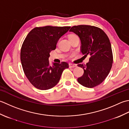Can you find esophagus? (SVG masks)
<instances>
[{
    "instance_id": "esophagus-1",
    "label": "esophagus",
    "mask_w": 129,
    "mask_h": 129,
    "mask_svg": "<svg viewBox=\"0 0 129 129\" xmlns=\"http://www.w3.org/2000/svg\"><path fill=\"white\" fill-rule=\"evenodd\" d=\"M69 67H70V68L76 67H77V65L75 64H73V63H70L69 64Z\"/></svg>"
}]
</instances>
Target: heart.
I'll return each instance as SVG.
<instances>
[{
    "label": "heart",
    "mask_w": 129,
    "mask_h": 129,
    "mask_svg": "<svg viewBox=\"0 0 129 129\" xmlns=\"http://www.w3.org/2000/svg\"><path fill=\"white\" fill-rule=\"evenodd\" d=\"M74 36V35H71L69 37H71V36Z\"/></svg>",
    "instance_id": "1"
}]
</instances>
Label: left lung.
<instances>
[{"mask_svg":"<svg viewBox=\"0 0 129 129\" xmlns=\"http://www.w3.org/2000/svg\"><path fill=\"white\" fill-rule=\"evenodd\" d=\"M70 31L79 37L81 51L84 56L90 55L86 64H78L84 73L78 78V83L88 88L99 85L105 80L111 69L113 55L109 38L101 29L94 26H73Z\"/></svg>","mask_w":129,"mask_h":129,"instance_id":"left-lung-1","label":"left lung"}]
</instances>
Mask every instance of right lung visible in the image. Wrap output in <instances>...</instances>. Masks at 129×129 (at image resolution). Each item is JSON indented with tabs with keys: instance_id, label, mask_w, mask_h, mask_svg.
I'll return each instance as SVG.
<instances>
[{
	"instance_id": "add662e5",
	"label": "right lung",
	"mask_w": 129,
	"mask_h": 129,
	"mask_svg": "<svg viewBox=\"0 0 129 129\" xmlns=\"http://www.w3.org/2000/svg\"><path fill=\"white\" fill-rule=\"evenodd\" d=\"M71 27L45 26L33 28L23 42L20 61L25 75L36 88L47 90L59 82L67 62L49 64V53L56 48L58 41Z\"/></svg>"
}]
</instances>
